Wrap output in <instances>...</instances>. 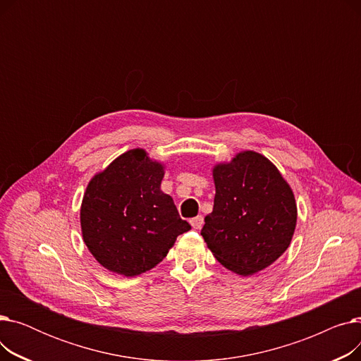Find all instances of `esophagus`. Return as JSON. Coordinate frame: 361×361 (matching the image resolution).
I'll return each mask as SVG.
<instances>
[{"label":"esophagus","mask_w":361,"mask_h":361,"mask_svg":"<svg viewBox=\"0 0 361 361\" xmlns=\"http://www.w3.org/2000/svg\"><path fill=\"white\" fill-rule=\"evenodd\" d=\"M190 224H192V226H193L195 230H200L202 226H203V224H204V221H203V216H202V215H199V216L193 218V219L190 221Z\"/></svg>","instance_id":"34e87169"}]
</instances>
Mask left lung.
Returning a JSON list of instances; mask_svg holds the SVG:
<instances>
[{"label": "left lung", "mask_w": 361, "mask_h": 361, "mask_svg": "<svg viewBox=\"0 0 361 361\" xmlns=\"http://www.w3.org/2000/svg\"><path fill=\"white\" fill-rule=\"evenodd\" d=\"M214 211L202 235L216 260L247 276L272 264L291 243L297 204L291 187L263 155L244 150L214 168Z\"/></svg>", "instance_id": "obj_1"}]
</instances>
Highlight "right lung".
<instances>
[{
  "instance_id": "add662e5",
  "label": "right lung",
  "mask_w": 361,
  "mask_h": 361,
  "mask_svg": "<svg viewBox=\"0 0 361 361\" xmlns=\"http://www.w3.org/2000/svg\"><path fill=\"white\" fill-rule=\"evenodd\" d=\"M162 178V164L131 149L89 181L80 207L83 241L108 271L136 276L155 268L192 228L161 190Z\"/></svg>"
}]
</instances>
